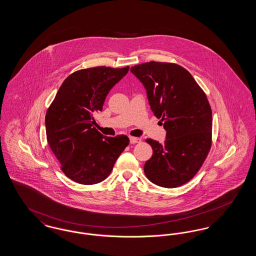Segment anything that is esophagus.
<instances>
[{"label": "esophagus", "mask_w": 256, "mask_h": 256, "mask_svg": "<svg viewBox=\"0 0 256 256\" xmlns=\"http://www.w3.org/2000/svg\"><path fill=\"white\" fill-rule=\"evenodd\" d=\"M130 144H136V143L141 142V139L137 138V137H130Z\"/></svg>", "instance_id": "esophagus-1"}]
</instances>
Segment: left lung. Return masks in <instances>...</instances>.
<instances>
[{"label":"left lung","instance_id":"obj_1","mask_svg":"<svg viewBox=\"0 0 256 256\" xmlns=\"http://www.w3.org/2000/svg\"><path fill=\"white\" fill-rule=\"evenodd\" d=\"M130 71L145 87L150 110L167 132L163 144L146 139L154 152L144 165L145 174L156 185L178 187L195 176L211 148L212 111L206 95L178 64L150 61Z\"/></svg>","mask_w":256,"mask_h":256}]
</instances>
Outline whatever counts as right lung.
Returning a JSON list of instances; mask_svg holds the SVG:
<instances>
[{
    "label": "right lung",
    "instance_id": "1",
    "mask_svg": "<svg viewBox=\"0 0 256 256\" xmlns=\"http://www.w3.org/2000/svg\"><path fill=\"white\" fill-rule=\"evenodd\" d=\"M100 66L71 74L61 84L45 117L49 146L61 170L76 182L92 185L110 176L128 145L126 135L106 137L93 124L111 88L128 72Z\"/></svg>",
    "mask_w": 256,
    "mask_h": 256
}]
</instances>
